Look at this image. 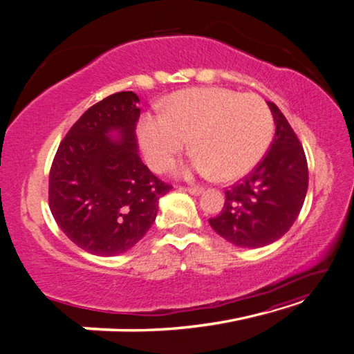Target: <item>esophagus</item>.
<instances>
[{"label": "esophagus", "instance_id": "obj_1", "mask_svg": "<svg viewBox=\"0 0 354 354\" xmlns=\"http://www.w3.org/2000/svg\"><path fill=\"white\" fill-rule=\"evenodd\" d=\"M183 190L189 192L190 195H193V196H198L204 192V189H201V187H183Z\"/></svg>", "mask_w": 354, "mask_h": 354}]
</instances>
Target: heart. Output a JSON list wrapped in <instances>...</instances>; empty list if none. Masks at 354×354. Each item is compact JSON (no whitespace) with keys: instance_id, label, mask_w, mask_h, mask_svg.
Masks as SVG:
<instances>
[{"instance_id":"obj_1","label":"heart","mask_w":354,"mask_h":354,"mask_svg":"<svg viewBox=\"0 0 354 354\" xmlns=\"http://www.w3.org/2000/svg\"><path fill=\"white\" fill-rule=\"evenodd\" d=\"M162 115H145L138 138L155 170L169 167L189 145L196 151L190 169L219 181H233L252 171L273 138V116L261 96L224 87L179 90L162 102Z\"/></svg>"}]
</instances>
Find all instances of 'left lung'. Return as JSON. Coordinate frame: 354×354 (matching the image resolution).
<instances>
[{
	"label": "left lung",
	"mask_w": 354,
	"mask_h": 354,
	"mask_svg": "<svg viewBox=\"0 0 354 354\" xmlns=\"http://www.w3.org/2000/svg\"><path fill=\"white\" fill-rule=\"evenodd\" d=\"M276 133L264 159L239 183L225 190V203L209 223L219 236L238 247L259 248L286 234L299 214L308 189L304 149L287 118L274 102Z\"/></svg>",
	"instance_id": "obj_1"
}]
</instances>
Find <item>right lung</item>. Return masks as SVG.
I'll return each mask as SVG.
<instances>
[{
    "label": "right lung",
    "instance_id": "right-lung-1",
    "mask_svg": "<svg viewBox=\"0 0 354 354\" xmlns=\"http://www.w3.org/2000/svg\"><path fill=\"white\" fill-rule=\"evenodd\" d=\"M138 102L133 92L96 102L68 130L52 162L53 218L73 244L96 256L130 250L155 223L159 198L171 190L138 153Z\"/></svg>",
    "mask_w": 354,
    "mask_h": 354
}]
</instances>
